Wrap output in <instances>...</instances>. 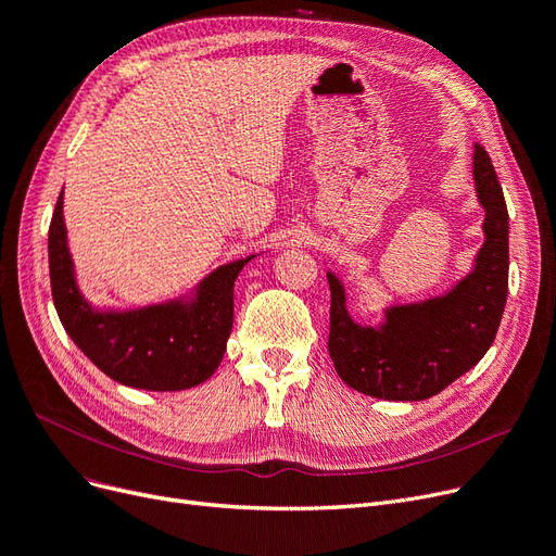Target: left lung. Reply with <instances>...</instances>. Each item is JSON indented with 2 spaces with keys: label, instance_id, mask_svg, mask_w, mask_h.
<instances>
[{
  "label": "left lung",
  "instance_id": "left-lung-1",
  "mask_svg": "<svg viewBox=\"0 0 556 556\" xmlns=\"http://www.w3.org/2000/svg\"><path fill=\"white\" fill-rule=\"evenodd\" d=\"M475 182L485 208V242L475 270L446 295L389 306L380 327H364L348 314L341 281L327 273V351L348 387L384 401H424L477 366L495 341L508 295V211L481 143L475 147Z\"/></svg>",
  "mask_w": 556,
  "mask_h": 556
}]
</instances>
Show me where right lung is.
Returning a JSON list of instances; mask_svg holds the SVG:
<instances>
[{
	"label": "right lung",
	"mask_w": 556,
	"mask_h": 556,
	"mask_svg": "<svg viewBox=\"0 0 556 556\" xmlns=\"http://www.w3.org/2000/svg\"><path fill=\"white\" fill-rule=\"evenodd\" d=\"M48 256L59 320L102 374L149 392H180L215 374L233 327V283L252 256L219 265L197 286L188 302L172 300L128 312H96L75 283L64 224V190L50 222Z\"/></svg>",
	"instance_id": "add662e5"
}]
</instances>
